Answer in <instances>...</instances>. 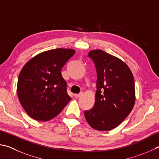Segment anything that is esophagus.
Wrapping results in <instances>:
<instances>
[{"label": "esophagus", "instance_id": "34e87169", "mask_svg": "<svg viewBox=\"0 0 159 159\" xmlns=\"http://www.w3.org/2000/svg\"><path fill=\"white\" fill-rule=\"evenodd\" d=\"M82 95V93H76V94H75V97L76 98H79V97H80Z\"/></svg>", "mask_w": 159, "mask_h": 159}]
</instances>
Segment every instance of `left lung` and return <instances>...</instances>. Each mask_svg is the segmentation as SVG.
<instances>
[{
	"instance_id": "1",
	"label": "left lung",
	"mask_w": 159,
	"mask_h": 159,
	"mask_svg": "<svg viewBox=\"0 0 159 159\" xmlns=\"http://www.w3.org/2000/svg\"><path fill=\"white\" fill-rule=\"evenodd\" d=\"M96 66L95 104L85 110L86 120L97 130L106 131L118 126L131 112L135 101L132 72L117 57L101 49L89 53Z\"/></svg>"
}]
</instances>
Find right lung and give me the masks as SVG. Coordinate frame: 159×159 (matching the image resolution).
Here are the masks:
<instances>
[{"instance_id":"obj_1","label":"right lung","mask_w":159,"mask_h":159,"mask_svg":"<svg viewBox=\"0 0 159 159\" xmlns=\"http://www.w3.org/2000/svg\"><path fill=\"white\" fill-rule=\"evenodd\" d=\"M75 53L71 49L49 50L32 58L21 69L17 95L30 117L40 121L50 120L70 101L61 71Z\"/></svg>"}]
</instances>
